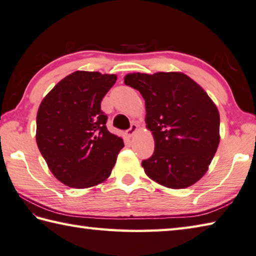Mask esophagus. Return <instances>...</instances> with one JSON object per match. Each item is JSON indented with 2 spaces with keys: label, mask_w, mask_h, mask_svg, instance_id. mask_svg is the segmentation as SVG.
<instances>
[{
  "label": "esophagus",
  "mask_w": 256,
  "mask_h": 256,
  "mask_svg": "<svg viewBox=\"0 0 256 256\" xmlns=\"http://www.w3.org/2000/svg\"><path fill=\"white\" fill-rule=\"evenodd\" d=\"M138 124H135V123H132V125H131V128H130L128 131H126V134H128V138H132L133 135L138 132Z\"/></svg>",
  "instance_id": "obj_1"
}]
</instances>
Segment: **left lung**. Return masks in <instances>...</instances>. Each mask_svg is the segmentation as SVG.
<instances>
[{
  "label": "left lung",
  "instance_id": "obj_1",
  "mask_svg": "<svg viewBox=\"0 0 256 256\" xmlns=\"http://www.w3.org/2000/svg\"><path fill=\"white\" fill-rule=\"evenodd\" d=\"M124 83L145 101L154 153L142 166L154 182L185 188L206 173L220 143V113L202 86L182 72L128 73Z\"/></svg>",
  "mask_w": 256,
  "mask_h": 256
}]
</instances>
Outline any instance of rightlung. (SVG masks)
<instances>
[{"instance_id":"1","label":"right lung","mask_w":256,"mask_h":256,"mask_svg":"<svg viewBox=\"0 0 256 256\" xmlns=\"http://www.w3.org/2000/svg\"><path fill=\"white\" fill-rule=\"evenodd\" d=\"M115 74L75 71L61 80L40 104L36 143L50 171L60 182L88 188L111 175L123 138L106 128L101 111Z\"/></svg>"}]
</instances>
